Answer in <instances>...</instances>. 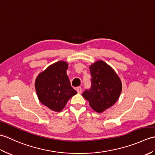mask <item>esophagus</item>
<instances>
[{
  "label": "esophagus",
  "mask_w": 155,
  "mask_h": 155,
  "mask_svg": "<svg viewBox=\"0 0 155 155\" xmlns=\"http://www.w3.org/2000/svg\"><path fill=\"white\" fill-rule=\"evenodd\" d=\"M77 91L78 93H82V88L81 87H78L77 88Z\"/></svg>",
  "instance_id": "1"
}]
</instances>
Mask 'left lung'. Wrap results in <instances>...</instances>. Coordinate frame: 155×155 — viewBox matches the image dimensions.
<instances>
[{
	"label": "left lung",
	"instance_id": "obj_1",
	"mask_svg": "<svg viewBox=\"0 0 155 155\" xmlns=\"http://www.w3.org/2000/svg\"><path fill=\"white\" fill-rule=\"evenodd\" d=\"M91 87L85 90L83 97L97 113H103L116 103L122 91L119 77L109 65L99 61L90 66Z\"/></svg>",
	"mask_w": 155,
	"mask_h": 155
}]
</instances>
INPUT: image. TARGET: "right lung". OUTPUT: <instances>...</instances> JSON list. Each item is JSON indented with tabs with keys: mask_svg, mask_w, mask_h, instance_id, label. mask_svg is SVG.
Instances as JSON below:
<instances>
[{
	"mask_svg": "<svg viewBox=\"0 0 155 155\" xmlns=\"http://www.w3.org/2000/svg\"><path fill=\"white\" fill-rule=\"evenodd\" d=\"M67 68L66 62H57L39 74L35 81L39 101L53 111H61L67 101L77 94L67 75Z\"/></svg>",
	"mask_w": 155,
	"mask_h": 155,
	"instance_id": "obj_1",
	"label": "right lung"
}]
</instances>
